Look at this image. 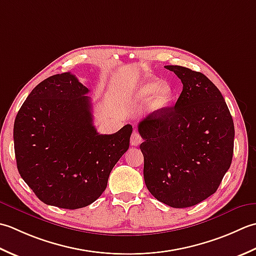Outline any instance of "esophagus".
Segmentation results:
<instances>
[{
  "mask_svg": "<svg viewBox=\"0 0 256 256\" xmlns=\"http://www.w3.org/2000/svg\"><path fill=\"white\" fill-rule=\"evenodd\" d=\"M142 136H140L137 132H134L132 134V138H130V144L132 146H138L142 144Z\"/></svg>",
  "mask_w": 256,
  "mask_h": 256,
  "instance_id": "esophagus-1",
  "label": "esophagus"
}]
</instances>
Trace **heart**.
Wrapping results in <instances>:
<instances>
[{"label":"heart","mask_w":256,"mask_h":256,"mask_svg":"<svg viewBox=\"0 0 256 256\" xmlns=\"http://www.w3.org/2000/svg\"><path fill=\"white\" fill-rule=\"evenodd\" d=\"M149 107L151 110H160L168 106L174 97V88L168 82H161L154 76L146 75L132 90V98L136 102H144L150 96Z\"/></svg>","instance_id":"b5f03b06"}]
</instances>
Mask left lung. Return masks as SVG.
<instances>
[{"mask_svg":"<svg viewBox=\"0 0 256 256\" xmlns=\"http://www.w3.org/2000/svg\"><path fill=\"white\" fill-rule=\"evenodd\" d=\"M164 67L184 88L174 106L138 124L144 178L156 199L188 208L214 194L230 168L234 124L221 92L206 75L182 66Z\"/></svg>","mask_w":256,"mask_h":256,"instance_id":"obj_1","label":"left lung"}]
</instances>
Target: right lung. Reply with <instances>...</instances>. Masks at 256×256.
Listing matches in <instances>:
<instances>
[{
	"label": "right lung",
	"mask_w": 256,
	"mask_h": 256,
	"mask_svg": "<svg viewBox=\"0 0 256 256\" xmlns=\"http://www.w3.org/2000/svg\"><path fill=\"white\" fill-rule=\"evenodd\" d=\"M88 92L70 72L50 76L30 92L15 118L18 172L48 206L75 210L96 201L129 148L130 124L112 134L97 132Z\"/></svg>",
	"instance_id": "1"
}]
</instances>
